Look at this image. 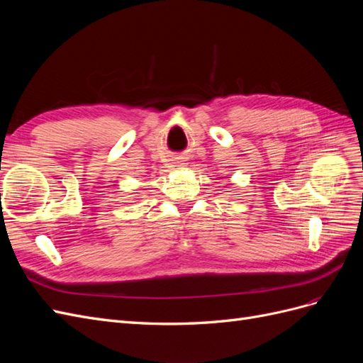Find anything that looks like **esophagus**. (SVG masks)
Returning a JSON list of instances; mask_svg holds the SVG:
<instances>
[{
    "instance_id": "34e87169",
    "label": "esophagus",
    "mask_w": 363,
    "mask_h": 363,
    "mask_svg": "<svg viewBox=\"0 0 363 363\" xmlns=\"http://www.w3.org/2000/svg\"><path fill=\"white\" fill-rule=\"evenodd\" d=\"M179 167H184V163H180V164H179Z\"/></svg>"
}]
</instances>
